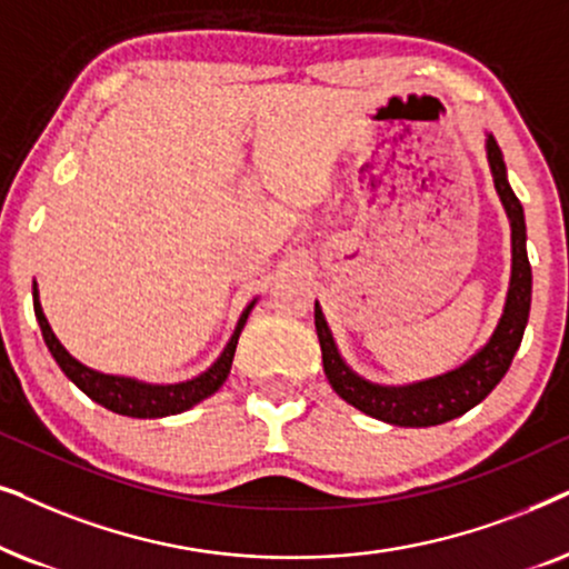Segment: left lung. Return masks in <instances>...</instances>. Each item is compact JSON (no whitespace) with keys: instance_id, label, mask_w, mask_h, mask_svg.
Listing matches in <instances>:
<instances>
[{"instance_id":"8db88e82","label":"left lung","mask_w":569,"mask_h":569,"mask_svg":"<svg viewBox=\"0 0 569 569\" xmlns=\"http://www.w3.org/2000/svg\"><path fill=\"white\" fill-rule=\"evenodd\" d=\"M487 158L491 177L499 200H502L505 213L510 218L512 229V276L510 289H507L505 312L499 317V325L489 343L476 351L466 363L452 369L448 375L431 377V380L413 382V385H375L363 380L348 369L343 356L338 353L332 332L325 322L320 305H315V328L322 348V367L328 375V382L346 403L359 408L361 413L372 419L396 423V427H435L450 419H458L473 406H479L491 390L497 388L499 380L510 369L512 356L520 348L522 332L528 325V312H531V262L526 252V216H522L520 200L515 197L510 181H507V169L502 150L497 140L487 134Z\"/></svg>"}]
</instances>
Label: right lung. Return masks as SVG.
Segmentation results:
<instances>
[{"mask_svg":"<svg viewBox=\"0 0 569 569\" xmlns=\"http://www.w3.org/2000/svg\"><path fill=\"white\" fill-rule=\"evenodd\" d=\"M254 301L244 309V312H241L237 330H233V336L229 343H226L223 353L218 356L216 363L208 369V372L197 375L187 382H177V385H150V382L132 380V377L96 372V369L86 367V363H80L74 356H70V351L59 343L54 330H51L47 315H43V309H41V301H38V289L33 283L36 320H38V325H41L43 343H47L51 356H54L59 369H62V372L70 377V380L78 385V388L86 392L90 400H96V403H101L103 408H109V411H113V413L132 416V419H161V416L181 413V411H187V408L200 403V400H206L208 396H213V392L221 388V385L226 382V377H229V372H231V361H233V353H237L239 336H241V330H244V322H247L249 312H252Z\"/></svg>","mask_w":569,"mask_h":569,"instance_id":"right-lung-1","label":"right lung"}]
</instances>
